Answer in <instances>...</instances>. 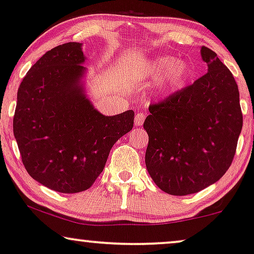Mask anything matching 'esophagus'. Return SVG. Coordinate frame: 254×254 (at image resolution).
I'll return each instance as SVG.
<instances>
[{"label":"esophagus","instance_id":"obj_1","mask_svg":"<svg viewBox=\"0 0 254 254\" xmlns=\"http://www.w3.org/2000/svg\"><path fill=\"white\" fill-rule=\"evenodd\" d=\"M144 120H145V115L143 112H137L136 116H134V125L139 127V125L143 124Z\"/></svg>","mask_w":254,"mask_h":254}]
</instances>
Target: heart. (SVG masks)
Here are the masks:
<instances>
[{"label":"heart","instance_id":"obj_1","mask_svg":"<svg viewBox=\"0 0 254 254\" xmlns=\"http://www.w3.org/2000/svg\"><path fill=\"white\" fill-rule=\"evenodd\" d=\"M146 73L152 78H159L160 92H169L184 85L191 70L184 61H177L172 56H160L147 63Z\"/></svg>","mask_w":254,"mask_h":254}]
</instances>
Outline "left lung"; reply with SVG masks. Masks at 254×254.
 Listing matches in <instances>:
<instances>
[{
	"label": "left lung",
	"instance_id": "left-lung-1",
	"mask_svg": "<svg viewBox=\"0 0 254 254\" xmlns=\"http://www.w3.org/2000/svg\"><path fill=\"white\" fill-rule=\"evenodd\" d=\"M207 72L193 84L151 104L145 164L162 191L195 193L225 175L243 127L239 90L217 54L201 47Z\"/></svg>",
	"mask_w": 254,
	"mask_h": 254
}]
</instances>
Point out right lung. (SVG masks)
<instances>
[{
	"label": "right lung",
	"mask_w": 254,
	"mask_h": 254,
	"mask_svg": "<svg viewBox=\"0 0 254 254\" xmlns=\"http://www.w3.org/2000/svg\"><path fill=\"white\" fill-rule=\"evenodd\" d=\"M84 61L81 43L54 48L17 91L12 127L22 163L35 181L62 193L88 190L133 127L132 110L104 116L90 103L81 83Z\"/></svg>",
	"instance_id": "1"
}]
</instances>
